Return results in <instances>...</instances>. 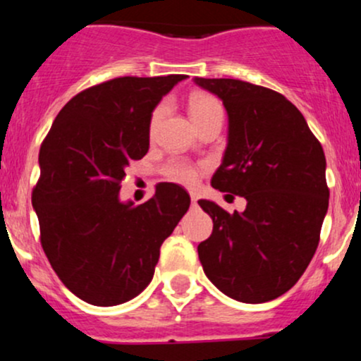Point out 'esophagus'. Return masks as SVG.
<instances>
[{
	"label": "esophagus",
	"instance_id": "1",
	"mask_svg": "<svg viewBox=\"0 0 361 361\" xmlns=\"http://www.w3.org/2000/svg\"><path fill=\"white\" fill-rule=\"evenodd\" d=\"M197 200H198V198H197V195L192 193V205H193V207H197Z\"/></svg>",
	"mask_w": 361,
	"mask_h": 361
}]
</instances>
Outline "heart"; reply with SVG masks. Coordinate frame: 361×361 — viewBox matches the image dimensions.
<instances>
[{"mask_svg":"<svg viewBox=\"0 0 361 361\" xmlns=\"http://www.w3.org/2000/svg\"><path fill=\"white\" fill-rule=\"evenodd\" d=\"M219 106H221L219 105V102L215 100V98L209 97V94H204V93L192 94L188 102L190 117H192V120L195 122V120L202 118L204 115L209 114V111H212L214 109H219ZM163 111H164L163 106H157V109H154V111H152L151 123H149V128H151V130L157 126V122H159L161 117H163ZM166 175L169 180L178 181V183L181 185H193L198 178V171L193 166H190V164L176 161V163H171L166 168Z\"/></svg>","mask_w":361,"mask_h":361,"instance_id":"1","label":"heart"}]
</instances>
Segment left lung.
Wrapping results in <instances>:
<instances>
[{"instance_id":"1","label":"left lung","mask_w":361,"mask_h":361,"mask_svg":"<svg viewBox=\"0 0 361 361\" xmlns=\"http://www.w3.org/2000/svg\"><path fill=\"white\" fill-rule=\"evenodd\" d=\"M193 81L221 98L229 120L212 186L247 202L241 214L198 202L214 222L198 258L231 299L273 300L297 283L317 250L329 205L324 151L283 94L239 80Z\"/></svg>"}]
</instances>
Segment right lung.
I'll list each match as a JSON object with an SVG mask.
<instances>
[{
	"label": "right lung",
	"instance_id": "add662e5",
	"mask_svg": "<svg viewBox=\"0 0 361 361\" xmlns=\"http://www.w3.org/2000/svg\"><path fill=\"white\" fill-rule=\"evenodd\" d=\"M185 74L115 78L64 105L40 146L32 192L40 243L62 283L88 304L110 307L137 297L159 250L190 207L175 183L140 205L118 198L130 161L149 151L157 103Z\"/></svg>",
	"mask_w": 361,
	"mask_h": 361
}]
</instances>
